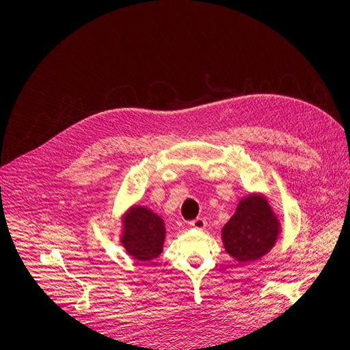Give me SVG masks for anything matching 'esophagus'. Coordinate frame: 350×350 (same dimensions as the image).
<instances>
[{"mask_svg": "<svg viewBox=\"0 0 350 350\" xmlns=\"http://www.w3.org/2000/svg\"><path fill=\"white\" fill-rule=\"evenodd\" d=\"M189 225H191L196 229H204L206 226V219L204 216H198V217H196V219L189 221Z\"/></svg>", "mask_w": 350, "mask_h": 350, "instance_id": "1", "label": "esophagus"}]
</instances>
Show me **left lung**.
Returning <instances> with one entry per match:
<instances>
[{"instance_id":"left-lung-1","label":"left lung","mask_w":350,"mask_h":350,"mask_svg":"<svg viewBox=\"0 0 350 350\" xmlns=\"http://www.w3.org/2000/svg\"><path fill=\"white\" fill-rule=\"evenodd\" d=\"M279 234L278 220L269 205L260 197L244 198L236 213L221 229L226 251L240 262L261 258Z\"/></svg>"}]
</instances>
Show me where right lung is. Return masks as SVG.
<instances>
[{
  "label": "right lung",
  "mask_w": 350,
  "mask_h": 350,
  "mask_svg": "<svg viewBox=\"0 0 350 350\" xmlns=\"http://www.w3.org/2000/svg\"><path fill=\"white\" fill-rule=\"evenodd\" d=\"M122 244L138 261H149L162 252L165 241V221L152 211L135 206L124 219Z\"/></svg>",
  "instance_id": "right-lung-1"
}]
</instances>
